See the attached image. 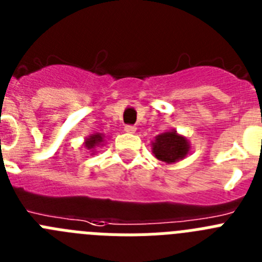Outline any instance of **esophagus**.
Returning <instances> with one entry per match:
<instances>
[{"label":"esophagus","instance_id":"obj_1","mask_svg":"<svg viewBox=\"0 0 262 262\" xmlns=\"http://www.w3.org/2000/svg\"><path fill=\"white\" fill-rule=\"evenodd\" d=\"M124 131H126L127 134H134L136 131V127L133 126V124H127V126L124 127Z\"/></svg>","mask_w":262,"mask_h":262}]
</instances>
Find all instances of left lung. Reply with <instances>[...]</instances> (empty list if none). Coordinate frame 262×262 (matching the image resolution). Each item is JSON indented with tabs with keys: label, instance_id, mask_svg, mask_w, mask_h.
<instances>
[{
	"label": "left lung",
	"instance_id": "8db88e82",
	"mask_svg": "<svg viewBox=\"0 0 262 262\" xmlns=\"http://www.w3.org/2000/svg\"><path fill=\"white\" fill-rule=\"evenodd\" d=\"M152 152L155 157L166 164H174L185 159L190 152V143L185 136L178 135L177 131L160 134L152 142Z\"/></svg>",
	"mask_w": 262,
	"mask_h": 262
}]
</instances>
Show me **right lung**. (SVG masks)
<instances>
[{"instance_id": "right-lung-1", "label": "right lung", "mask_w": 262, "mask_h": 262, "mask_svg": "<svg viewBox=\"0 0 262 262\" xmlns=\"http://www.w3.org/2000/svg\"><path fill=\"white\" fill-rule=\"evenodd\" d=\"M102 142H103L102 134H93V135L88 136L84 144H85V147H86V149L94 152L96 151V147L101 145V143Z\"/></svg>"}]
</instances>
